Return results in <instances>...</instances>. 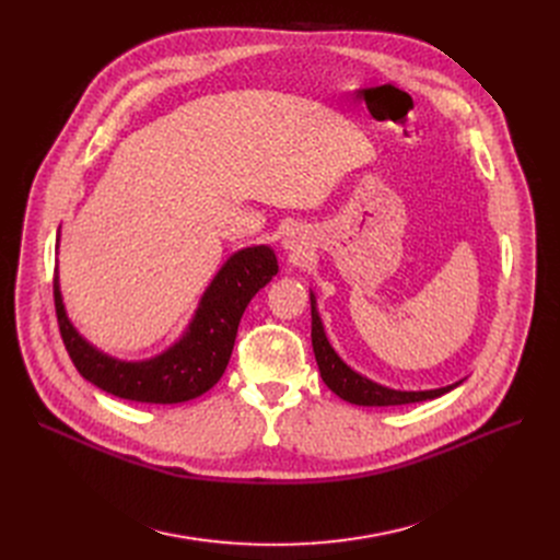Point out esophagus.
I'll use <instances>...</instances> for the list:
<instances>
[{"label": "esophagus", "instance_id": "1", "mask_svg": "<svg viewBox=\"0 0 560 560\" xmlns=\"http://www.w3.org/2000/svg\"><path fill=\"white\" fill-rule=\"evenodd\" d=\"M302 245H304V241L300 238V235H295V233H290L288 238L283 241V247H285L290 254H300V252H302Z\"/></svg>", "mask_w": 560, "mask_h": 560}]
</instances>
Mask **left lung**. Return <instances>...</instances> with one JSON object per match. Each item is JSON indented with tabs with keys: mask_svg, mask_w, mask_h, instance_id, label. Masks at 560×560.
I'll return each mask as SVG.
<instances>
[{
	"mask_svg": "<svg viewBox=\"0 0 560 560\" xmlns=\"http://www.w3.org/2000/svg\"><path fill=\"white\" fill-rule=\"evenodd\" d=\"M311 340H313V351H315V361L322 374V381L334 390L340 399L349 404H359V406H401V404H416V401H427L435 399L440 395H445L460 386V381L454 386L445 388H435V390H420V393H408V390H393L386 386H378L374 381L361 376L359 372L351 370L338 354L334 347L327 340L325 327H322V319L315 308V298L311 295Z\"/></svg>",
	"mask_w": 560,
	"mask_h": 560,
	"instance_id": "left-lung-1",
	"label": "left lung"
}]
</instances>
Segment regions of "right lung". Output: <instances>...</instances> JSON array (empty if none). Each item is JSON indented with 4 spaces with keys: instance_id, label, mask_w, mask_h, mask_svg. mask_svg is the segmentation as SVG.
Returning a JSON list of instances; mask_svg holds the SVG:
<instances>
[{
    "instance_id": "obj_1",
    "label": "right lung",
    "mask_w": 560,
    "mask_h": 560,
    "mask_svg": "<svg viewBox=\"0 0 560 560\" xmlns=\"http://www.w3.org/2000/svg\"><path fill=\"white\" fill-rule=\"evenodd\" d=\"M279 272L270 247L235 252L206 288L188 331L163 354L127 363L110 359L85 342L66 315L58 272L54 270V306L58 331L79 374L120 399L179 404L211 390L226 370L241 317L256 292Z\"/></svg>"
}]
</instances>
